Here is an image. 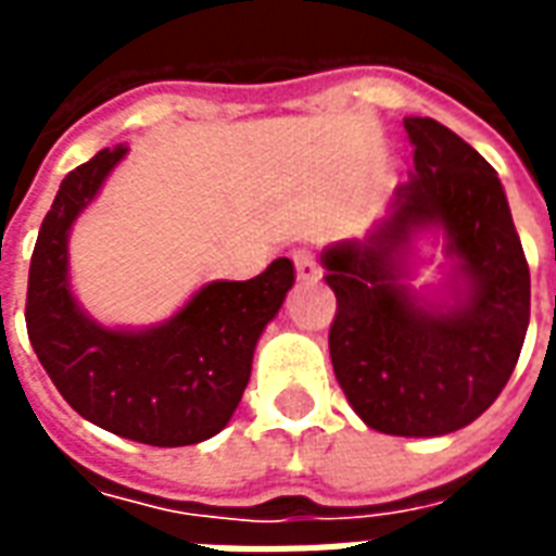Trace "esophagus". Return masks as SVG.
<instances>
[{
	"label": "esophagus",
	"instance_id": "esophagus-1",
	"mask_svg": "<svg viewBox=\"0 0 556 556\" xmlns=\"http://www.w3.org/2000/svg\"><path fill=\"white\" fill-rule=\"evenodd\" d=\"M294 270H298V279H303V282H313V279H318V262H315V255L309 253V250H294Z\"/></svg>",
	"mask_w": 556,
	"mask_h": 556
}]
</instances>
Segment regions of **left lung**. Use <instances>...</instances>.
Segmentation results:
<instances>
[{"mask_svg":"<svg viewBox=\"0 0 556 556\" xmlns=\"http://www.w3.org/2000/svg\"><path fill=\"white\" fill-rule=\"evenodd\" d=\"M414 172L366 238L325 247L337 294L330 361L354 414L375 431L441 438L491 408L527 325L530 270L497 172L450 127L405 118ZM442 247V277L409 279Z\"/></svg>","mask_w":556,"mask_h":556,"instance_id":"8db88e82","label":"left lung"}]
</instances>
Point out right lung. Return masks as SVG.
Instances as JSON below:
<instances>
[{"instance_id": "right-lung-1", "label": "right lung", "mask_w": 556, "mask_h": 556, "mask_svg": "<svg viewBox=\"0 0 556 556\" xmlns=\"http://www.w3.org/2000/svg\"><path fill=\"white\" fill-rule=\"evenodd\" d=\"M127 151L103 148L65 175L31 253L26 327L50 381L79 417L127 441L190 446L226 429L294 267L274 258L247 282H205L157 325L110 327L91 318L71 286L67 243Z\"/></svg>"}]
</instances>
